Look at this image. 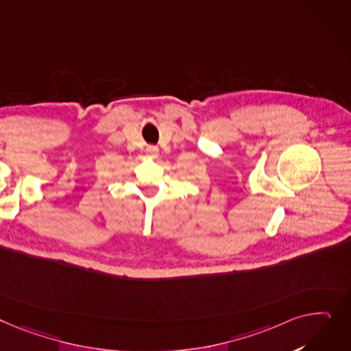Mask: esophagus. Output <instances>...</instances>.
<instances>
[{"label":"esophagus","instance_id":"1","mask_svg":"<svg viewBox=\"0 0 351 351\" xmlns=\"http://www.w3.org/2000/svg\"><path fill=\"white\" fill-rule=\"evenodd\" d=\"M147 152H148V155H151V156L155 158V156H158L159 149H158V147H152V145H151V147L147 148Z\"/></svg>","mask_w":351,"mask_h":351}]
</instances>
